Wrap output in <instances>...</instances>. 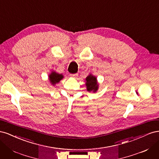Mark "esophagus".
I'll list each match as a JSON object with an SVG mask.
<instances>
[{"label": "esophagus", "instance_id": "1", "mask_svg": "<svg viewBox=\"0 0 159 159\" xmlns=\"http://www.w3.org/2000/svg\"><path fill=\"white\" fill-rule=\"evenodd\" d=\"M70 76L71 77H72V78H77V77H78V74H71L70 75Z\"/></svg>", "mask_w": 159, "mask_h": 159}]
</instances>
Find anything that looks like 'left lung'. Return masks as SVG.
I'll use <instances>...</instances> for the list:
<instances>
[{"label":"left lung","instance_id":"left-lung-1","mask_svg":"<svg viewBox=\"0 0 159 159\" xmlns=\"http://www.w3.org/2000/svg\"><path fill=\"white\" fill-rule=\"evenodd\" d=\"M86 86H87V89L88 91H93V92L97 91L98 89V84L97 83V79L95 76L92 75H88L86 78Z\"/></svg>","mask_w":159,"mask_h":159}]
</instances>
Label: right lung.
<instances>
[{
  "mask_svg": "<svg viewBox=\"0 0 159 159\" xmlns=\"http://www.w3.org/2000/svg\"><path fill=\"white\" fill-rule=\"evenodd\" d=\"M62 78H63V75L61 74H57L56 72H52L51 74L49 75L50 81L52 85H55L56 83H58Z\"/></svg>",
  "mask_w": 159,
  "mask_h": 159,
  "instance_id": "1",
  "label": "right lung"
}]
</instances>
